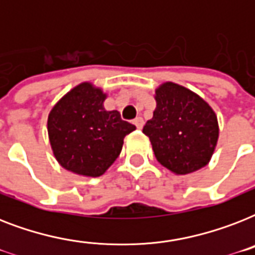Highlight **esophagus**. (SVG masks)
<instances>
[{"label": "esophagus", "instance_id": "obj_1", "mask_svg": "<svg viewBox=\"0 0 255 255\" xmlns=\"http://www.w3.org/2000/svg\"><path fill=\"white\" fill-rule=\"evenodd\" d=\"M133 124H135L137 129H141V128H143V126H144L143 118H140V116H139V118H136V119L133 120Z\"/></svg>", "mask_w": 255, "mask_h": 255}]
</instances>
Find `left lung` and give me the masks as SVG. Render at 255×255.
Wrapping results in <instances>:
<instances>
[{
	"label": "left lung",
	"instance_id": "obj_1",
	"mask_svg": "<svg viewBox=\"0 0 255 255\" xmlns=\"http://www.w3.org/2000/svg\"><path fill=\"white\" fill-rule=\"evenodd\" d=\"M156 110L143 132L163 167L176 174L205 167L218 140L217 116L188 88L167 82L156 90Z\"/></svg>",
	"mask_w": 255,
	"mask_h": 255
}]
</instances>
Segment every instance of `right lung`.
Instances as JSON below:
<instances>
[{"mask_svg":"<svg viewBox=\"0 0 255 255\" xmlns=\"http://www.w3.org/2000/svg\"><path fill=\"white\" fill-rule=\"evenodd\" d=\"M104 99L100 88L85 82L50 111V144L65 169L90 177L102 176L120 155L126 135L136 129L118 111H106Z\"/></svg>","mask_w":255,"mask_h":255,"instance_id":"add662e5","label":"right lung"}]
</instances>
